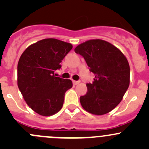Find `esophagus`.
<instances>
[{
	"mask_svg": "<svg viewBox=\"0 0 149 149\" xmlns=\"http://www.w3.org/2000/svg\"><path fill=\"white\" fill-rule=\"evenodd\" d=\"M79 83H80L79 81H73V84H74V85H77V84H79Z\"/></svg>",
	"mask_w": 149,
	"mask_h": 149,
	"instance_id": "esophagus-1",
	"label": "esophagus"
}]
</instances>
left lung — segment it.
<instances>
[{
    "label": "left lung",
    "instance_id": "obj_1",
    "mask_svg": "<svg viewBox=\"0 0 149 149\" xmlns=\"http://www.w3.org/2000/svg\"><path fill=\"white\" fill-rule=\"evenodd\" d=\"M75 52L81 55L95 77L86 84L88 91L80 97L85 110L102 115L120 102L130 84V66L116 47L102 40H91L79 45Z\"/></svg>",
    "mask_w": 149,
    "mask_h": 149
}]
</instances>
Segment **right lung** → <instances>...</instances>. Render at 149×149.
I'll return each mask as SVG.
<instances>
[{
	"instance_id": "obj_1",
	"label": "right lung",
	"mask_w": 149,
	"mask_h": 149,
	"mask_svg": "<svg viewBox=\"0 0 149 149\" xmlns=\"http://www.w3.org/2000/svg\"><path fill=\"white\" fill-rule=\"evenodd\" d=\"M73 48L71 44L45 39L29 46L18 63V86L31 109L42 116L59 112L66 91L73 86L70 79L57 77L55 70Z\"/></svg>"
}]
</instances>
